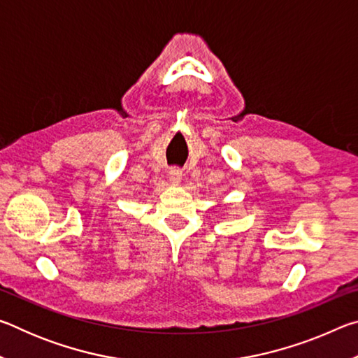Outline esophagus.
<instances>
[{"label":"esophagus","mask_w":358,"mask_h":358,"mask_svg":"<svg viewBox=\"0 0 358 358\" xmlns=\"http://www.w3.org/2000/svg\"><path fill=\"white\" fill-rule=\"evenodd\" d=\"M169 180H171L173 185L180 183V180H181V171H180L178 167H172L171 171H169Z\"/></svg>","instance_id":"esophagus-1"}]
</instances>
